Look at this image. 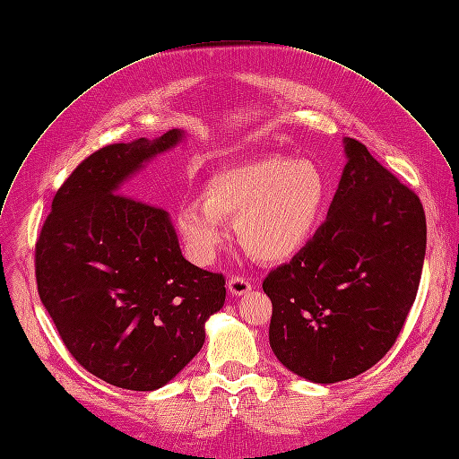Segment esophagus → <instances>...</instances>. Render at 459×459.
Wrapping results in <instances>:
<instances>
[{
	"label": "esophagus",
	"mask_w": 459,
	"mask_h": 459,
	"mask_svg": "<svg viewBox=\"0 0 459 459\" xmlns=\"http://www.w3.org/2000/svg\"><path fill=\"white\" fill-rule=\"evenodd\" d=\"M229 291L232 293V295H246V293H249L251 291V282H249V279H246V277H230L229 279Z\"/></svg>",
	"instance_id": "1"
}]
</instances>
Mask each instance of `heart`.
<instances>
[{
    "label": "heart",
    "mask_w": 459,
    "mask_h": 459,
    "mask_svg": "<svg viewBox=\"0 0 459 459\" xmlns=\"http://www.w3.org/2000/svg\"><path fill=\"white\" fill-rule=\"evenodd\" d=\"M328 197L321 168L308 160L260 157L213 173L204 199L182 203L177 229L188 256L210 265L229 238L227 221L262 262H282L308 246Z\"/></svg>",
    "instance_id": "obj_1"
}]
</instances>
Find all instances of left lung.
Wrapping results in <instances>:
<instances>
[{"mask_svg": "<svg viewBox=\"0 0 459 459\" xmlns=\"http://www.w3.org/2000/svg\"><path fill=\"white\" fill-rule=\"evenodd\" d=\"M347 164L326 221L262 288L273 302L269 345L316 384L354 378L385 356L415 300L426 253L419 197L363 143Z\"/></svg>", "mask_w": 459, "mask_h": 459, "instance_id": "left-lung-1", "label": "left lung"}]
</instances>
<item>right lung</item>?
<instances>
[{
    "label": "right lung",
    "mask_w": 459,
    "mask_h": 459,
    "mask_svg": "<svg viewBox=\"0 0 459 459\" xmlns=\"http://www.w3.org/2000/svg\"><path fill=\"white\" fill-rule=\"evenodd\" d=\"M185 131L91 152L53 197L35 247L39 295L70 354L116 387L152 391L204 343L225 277L180 253L169 213L121 195L145 162Z\"/></svg>",
    "instance_id": "add662e5"
}]
</instances>
